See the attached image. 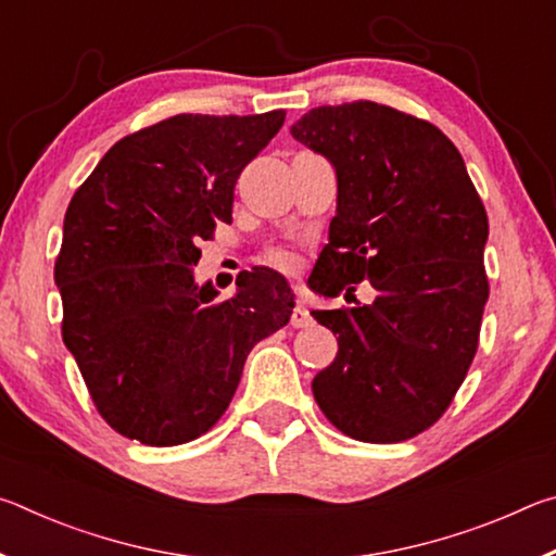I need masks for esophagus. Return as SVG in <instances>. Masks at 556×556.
<instances>
[{
  "instance_id": "1",
  "label": "esophagus",
  "mask_w": 556,
  "mask_h": 556,
  "mask_svg": "<svg viewBox=\"0 0 556 556\" xmlns=\"http://www.w3.org/2000/svg\"><path fill=\"white\" fill-rule=\"evenodd\" d=\"M312 324H314V318H312V314H308V308L304 306V301H296L294 312H291V326H294V328H306V326H312Z\"/></svg>"
}]
</instances>
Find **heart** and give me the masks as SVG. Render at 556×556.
Masks as SVG:
<instances>
[{"instance_id":"1","label":"heart","mask_w":556,"mask_h":556,"mask_svg":"<svg viewBox=\"0 0 556 556\" xmlns=\"http://www.w3.org/2000/svg\"><path fill=\"white\" fill-rule=\"evenodd\" d=\"M265 260L269 262L271 267H277V269H296V265H299V260H296V255L291 250H287V248H271L267 255H265Z\"/></svg>"}]
</instances>
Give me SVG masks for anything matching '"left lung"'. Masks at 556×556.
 I'll list each match as a JSON object with an SVG mask.
<instances>
[{
    "instance_id": "obj_1",
    "label": "left lung",
    "mask_w": 556,
    "mask_h": 556,
    "mask_svg": "<svg viewBox=\"0 0 556 556\" xmlns=\"http://www.w3.org/2000/svg\"><path fill=\"white\" fill-rule=\"evenodd\" d=\"M291 137L336 168V218L308 287L372 304L312 312L338 336L312 382L345 437L397 444L446 412L473 363L488 301V215L454 142L370 100L306 112Z\"/></svg>"
}]
</instances>
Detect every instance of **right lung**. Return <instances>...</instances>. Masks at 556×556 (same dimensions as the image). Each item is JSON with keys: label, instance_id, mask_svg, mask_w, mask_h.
Segmentation results:
<instances>
[{"label": "right lung", "instance_id": "obj_1", "mask_svg": "<svg viewBox=\"0 0 556 556\" xmlns=\"http://www.w3.org/2000/svg\"><path fill=\"white\" fill-rule=\"evenodd\" d=\"M285 115L156 122L119 139L71 199L55 260L63 343L122 437L176 446L205 434L252 348L287 326L294 294L277 271H242L223 301L193 279L199 240L232 220L235 184Z\"/></svg>", "mask_w": 556, "mask_h": 556}]
</instances>
